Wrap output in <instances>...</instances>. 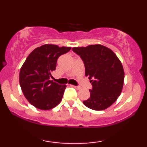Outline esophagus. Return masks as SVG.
Masks as SVG:
<instances>
[{"label": "esophagus", "instance_id": "1", "mask_svg": "<svg viewBox=\"0 0 147 147\" xmlns=\"http://www.w3.org/2000/svg\"><path fill=\"white\" fill-rule=\"evenodd\" d=\"M72 86H73L74 88H75L77 89V90H80V89L82 88H81L80 86H73V85H72Z\"/></svg>", "mask_w": 147, "mask_h": 147}]
</instances>
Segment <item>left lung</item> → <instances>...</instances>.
<instances>
[{
    "label": "left lung",
    "mask_w": 147,
    "mask_h": 147,
    "mask_svg": "<svg viewBox=\"0 0 147 147\" xmlns=\"http://www.w3.org/2000/svg\"><path fill=\"white\" fill-rule=\"evenodd\" d=\"M72 50L84 61L85 75L92 85L90 97L84 104L92 110H105L122 92L124 71L120 60L113 50L100 44L76 47Z\"/></svg>",
    "instance_id": "obj_1"
}]
</instances>
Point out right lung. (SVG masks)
I'll use <instances>...</instances> for the list:
<instances>
[{"label":"right lung","mask_w":147,"mask_h":147,"mask_svg":"<svg viewBox=\"0 0 147 147\" xmlns=\"http://www.w3.org/2000/svg\"><path fill=\"white\" fill-rule=\"evenodd\" d=\"M70 49L53 44L43 45L35 48L21 66L19 83L22 92L36 109L50 110L62 100L66 85H60L50 78L56 69L57 59Z\"/></svg>","instance_id":"obj_1"}]
</instances>
